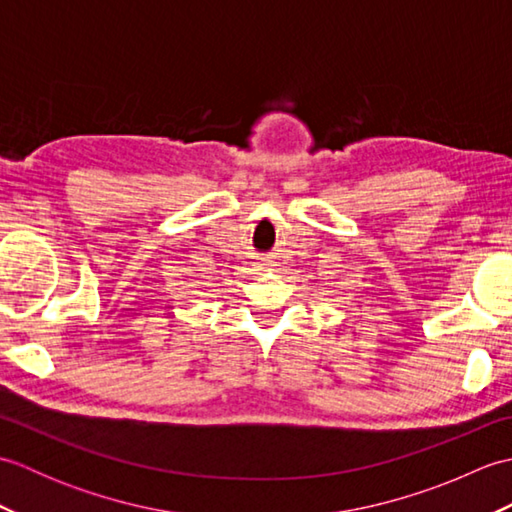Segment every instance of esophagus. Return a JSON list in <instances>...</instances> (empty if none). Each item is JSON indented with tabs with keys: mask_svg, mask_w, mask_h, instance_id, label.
Returning a JSON list of instances; mask_svg holds the SVG:
<instances>
[{
	"mask_svg": "<svg viewBox=\"0 0 512 512\" xmlns=\"http://www.w3.org/2000/svg\"><path fill=\"white\" fill-rule=\"evenodd\" d=\"M264 266H268V264H264Z\"/></svg>",
	"mask_w": 512,
	"mask_h": 512,
	"instance_id": "esophagus-1",
	"label": "esophagus"
}]
</instances>
